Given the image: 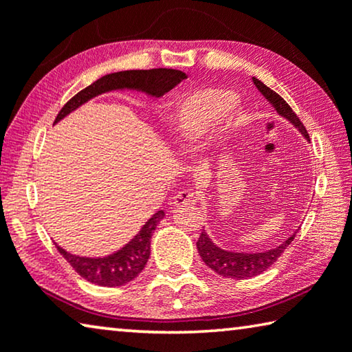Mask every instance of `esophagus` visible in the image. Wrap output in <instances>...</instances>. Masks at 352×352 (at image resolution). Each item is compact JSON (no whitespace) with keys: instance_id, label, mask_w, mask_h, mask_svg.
<instances>
[{"instance_id":"1","label":"esophagus","mask_w":352,"mask_h":352,"mask_svg":"<svg viewBox=\"0 0 352 352\" xmlns=\"http://www.w3.org/2000/svg\"><path fill=\"white\" fill-rule=\"evenodd\" d=\"M197 196L192 191H182L178 192L174 197V205L175 206H186V205H196L197 204Z\"/></svg>"}]
</instances>
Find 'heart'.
<instances>
[{
  "mask_svg": "<svg viewBox=\"0 0 352 352\" xmlns=\"http://www.w3.org/2000/svg\"><path fill=\"white\" fill-rule=\"evenodd\" d=\"M236 94L227 89L205 87L189 92L177 100L170 111V135L186 148L202 139L211 128L221 122L228 111L236 104ZM248 111L238 109L232 117L233 128H243L249 124Z\"/></svg>",
  "mask_w": 352,
  "mask_h": 352,
  "instance_id": "b5f03b06",
  "label": "heart"
}]
</instances>
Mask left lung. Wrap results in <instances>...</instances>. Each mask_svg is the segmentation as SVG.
Returning <instances> with one entry per match:
<instances>
[{
    "instance_id": "obj_1",
    "label": "left lung",
    "mask_w": 352,
    "mask_h": 352,
    "mask_svg": "<svg viewBox=\"0 0 352 352\" xmlns=\"http://www.w3.org/2000/svg\"><path fill=\"white\" fill-rule=\"evenodd\" d=\"M252 81L261 96H263L267 102L272 104V108L277 111V114L282 116L283 119H287L289 122V124L296 126L300 135H302L307 141H310L309 133H307L302 122H300L299 117L293 113V109L289 108V104L285 100L278 96L277 92L272 91V89L265 86L260 80H256V78H252ZM296 233L298 228L294 230L293 235H289L285 239V241H282L278 246L272 249L260 250V252H235V250H227L219 248L216 243H213V239L208 236V233L202 230L197 239V250L200 258H202L205 261V265L211 267L216 274L243 280V278L258 276L263 271H266L267 267L274 265L278 260V256L283 254V250L292 244L294 236H296Z\"/></svg>"
}]
</instances>
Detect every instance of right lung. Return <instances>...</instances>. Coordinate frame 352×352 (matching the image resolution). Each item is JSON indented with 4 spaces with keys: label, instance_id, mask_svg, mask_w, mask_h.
I'll return each instance as SVG.
<instances>
[{
    "label": "right lung",
    "instance_id": "right-lung-1",
    "mask_svg": "<svg viewBox=\"0 0 352 352\" xmlns=\"http://www.w3.org/2000/svg\"><path fill=\"white\" fill-rule=\"evenodd\" d=\"M186 78V74L174 69H152V70H125L98 78L91 86L78 92L74 98L59 111L54 124L63 120L65 116L74 113L81 104L96 98L102 94L113 91H138L148 97L160 98L174 89L178 82ZM164 211L160 210L141 227L135 236L124 248L106 256H81L67 252L56 244L59 254L69 261L70 266L85 277L87 282L100 287H122L139 276L147 265L150 256V238L156 226L164 219Z\"/></svg>",
    "mask_w": 352,
    "mask_h": 352
}]
</instances>
